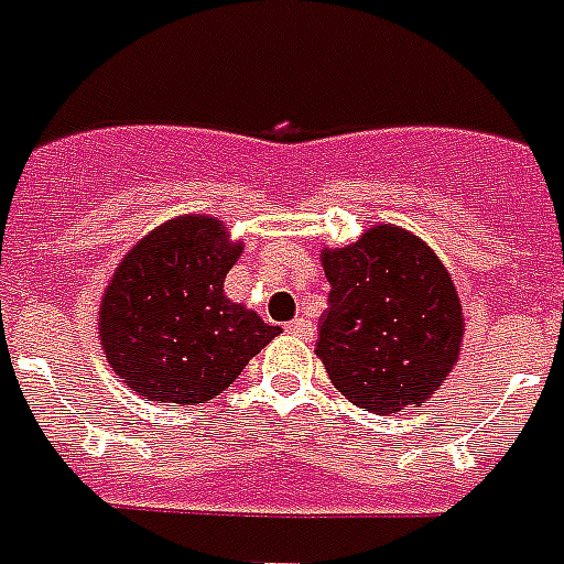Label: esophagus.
I'll return each instance as SVG.
<instances>
[{
  "instance_id": "34e87169",
  "label": "esophagus",
  "mask_w": 564,
  "mask_h": 564,
  "mask_svg": "<svg viewBox=\"0 0 564 564\" xmlns=\"http://www.w3.org/2000/svg\"><path fill=\"white\" fill-rule=\"evenodd\" d=\"M285 328H288V335H296L300 340H311V337H314V323H311V319H305V317L291 319Z\"/></svg>"
}]
</instances>
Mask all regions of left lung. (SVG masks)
I'll return each mask as SVG.
<instances>
[{
    "label": "left lung",
    "mask_w": 564,
    "mask_h": 564,
    "mask_svg": "<svg viewBox=\"0 0 564 564\" xmlns=\"http://www.w3.org/2000/svg\"><path fill=\"white\" fill-rule=\"evenodd\" d=\"M323 268L332 291L317 355L332 384L376 416L431 399L463 340L460 296L434 250L381 224L326 250Z\"/></svg>",
    "instance_id": "1"
}]
</instances>
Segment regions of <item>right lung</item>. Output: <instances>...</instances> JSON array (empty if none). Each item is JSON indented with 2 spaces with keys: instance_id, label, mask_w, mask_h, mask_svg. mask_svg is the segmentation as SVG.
<instances>
[{
  "instance_id": "1",
  "label": "right lung",
  "mask_w": 564,
  "mask_h": 564,
  "mask_svg": "<svg viewBox=\"0 0 564 564\" xmlns=\"http://www.w3.org/2000/svg\"><path fill=\"white\" fill-rule=\"evenodd\" d=\"M241 245L204 215L174 218L139 241L101 300V346L110 367L151 402L204 404L279 335L224 296Z\"/></svg>"
}]
</instances>
